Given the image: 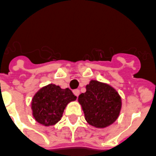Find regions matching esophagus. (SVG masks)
<instances>
[{"label":"esophagus","instance_id":"esophagus-1","mask_svg":"<svg viewBox=\"0 0 156 156\" xmlns=\"http://www.w3.org/2000/svg\"><path fill=\"white\" fill-rule=\"evenodd\" d=\"M73 94H74L75 96H77V97H78V95H79V93H80V91H79L78 89H74V90L73 91Z\"/></svg>","mask_w":156,"mask_h":156}]
</instances>
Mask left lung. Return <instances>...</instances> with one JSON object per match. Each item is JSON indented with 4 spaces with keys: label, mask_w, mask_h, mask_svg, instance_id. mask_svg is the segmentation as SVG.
<instances>
[{
    "label": "left lung",
    "mask_w": 156,
    "mask_h": 156,
    "mask_svg": "<svg viewBox=\"0 0 156 156\" xmlns=\"http://www.w3.org/2000/svg\"><path fill=\"white\" fill-rule=\"evenodd\" d=\"M85 119L96 128L108 127L117 119L122 102L119 93L110 85L91 80L86 92L78 96Z\"/></svg>",
    "instance_id": "1"
}]
</instances>
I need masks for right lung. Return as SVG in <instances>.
<instances>
[{"label":"right lung","mask_w":156,"mask_h":156,"mask_svg":"<svg viewBox=\"0 0 156 156\" xmlns=\"http://www.w3.org/2000/svg\"><path fill=\"white\" fill-rule=\"evenodd\" d=\"M76 98L69 88L62 89L50 83L40 88L33 96L32 115L37 122L44 126L54 125L61 119L68 103Z\"/></svg>","instance_id":"add662e5"}]
</instances>
